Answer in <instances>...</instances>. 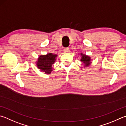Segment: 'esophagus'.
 I'll return each instance as SVG.
<instances>
[{
  "label": "esophagus",
  "instance_id": "esophagus-1",
  "mask_svg": "<svg viewBox=\"0 0 126 126\" xmlns=\"http://www.w3.org/2000/svg\"><path fill=\"white\" fill-rule=\"evenodd\" d=\"M64 52H65V53H68V51H69V48L68 47H66V48H64L63 49Z\"/></svg>",
  "mask_w": 126,
  "mask_h": 126
}]
</instances>
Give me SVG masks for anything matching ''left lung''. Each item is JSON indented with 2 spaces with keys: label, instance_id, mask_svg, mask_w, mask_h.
I'll return each instance as SVG.
<instances>
[{
  "label": "left lung",
  "instance_id": "8db88e82",
  "mask_svg": "<svg viewBox=\"0 0 126 126\" xmlns=\"http://www.w3.org/2000/svg\"><path fill=\"white\" fill-rule=\"evenodd\" d=\"M80 55L82 56L81 58L80 59V61H81V62H83V63H84V65L85 67H87V66H89V65L90 64V57L88 56H86L85 54H83L82 53H81Z\"/></svg>",
  "mask_w": 126,
  "mask_h": 126
}]
</instances>
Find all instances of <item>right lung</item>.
<instances>
[{
	"label": "right lung",
	"instance_id": "add662e5",
	"mask_svg": "<svg viewBox=\"0 0 126 126\" xmlns=\"http://www.w3.org/2000/svg\"><path fill=\"white\" fill-rule=\"evenodd\" d=\"M57 54L48 53L46 55H42L38 57L37 63V67L41 71H43L46 74H50L52 71V67L54 62L56 61Z\"/></svg>",
	"mask_w": 126,
	"mask_h": 126
}]
</instances>
